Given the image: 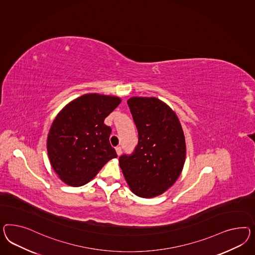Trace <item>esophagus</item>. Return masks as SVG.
Wrapping results in <instances>:
<instances>
[{"label": "esophagus", "mask_w": 255, "mask_h": 255, "mask_svg": "<svg viewBox=\"0 0 255 255\" xmlns=\"http://www.w3.org/2000/svg\"><path fill=\"white\" fill-rule=\"evenodd\" d=\"M116 153H117L118 156H120L122 154V147L121 146H117L116 147Z\"/></svg>", "instance_id": "1"}]
</instances>
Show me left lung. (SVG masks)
<instances>
[{
  "label": "left lung",
  "instance_id": "1",
  "mask_svg": "<svg viewBox=\"0 0 255 255\" xmlns=\"http://www.w3.org/2000/svg\"><path fill=\"white\" fill-rule=\"evenodd\" d=\"M138 131L131 156L119 158L131 192L140 198L159 196L176 182L186 161V139L175 112L156 97L127 101Z\"/></svg>",
  "mask_w": 255,
  "mask_h": 255
}]
</instances>
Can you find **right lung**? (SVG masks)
<instances>
[{
    "instance_id": "right-lung-1",
    "label": "right lung",
    "mask_w": 255,
    "mask_h": 255,
    "mask_svg": "<svg viewBox=\"0 0 255 255\" xmlns=\"http://www.w3.org/2000/svg\"><path fill=\"white\" fill-rule=\"evenodd\" d=\"M121 102L114 96L86 94L56 115L46 145L51 166L65 184L83 186L109 160L117 158L110 145L111 129L104 121Z\"/></svg>"
}]
</instances>
